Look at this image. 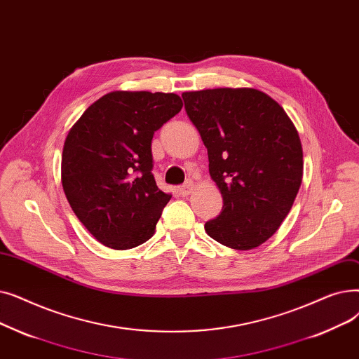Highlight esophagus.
<instances>
[{"label": "esophagus", "instance_id": "obj_1", "mask_svg": "<svg viewBox=\"0 0 359 359\" xmlns=\"http://www.w3.org/2000/svg\"><path fill=\"white\" fill-rule=\"evenodd\" d=\"M193 190H194V184H193L191 181H189V182H185L184 185L178 187V193H180V196H182V197H187V196H190V194L193 193Z\"/></svg>", "mask_w": 359, "mask_h": 359}]
</instances>
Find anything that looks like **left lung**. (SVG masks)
Returning a JSON list of instances; mask_svg holds the SVG:
<instances>
[{"label":"left lung","mask_w":359,"mask_h":359,"mask_svg":"<svg viewBox=\"0 0 359 359\" xmlns=\"http://www.w3.org/2000/svg\"><path fill=\"white\" fill-rule=\"evenodd\" d=\"M182 99L224 198L220 215L204 229L233 250L262 245L279 229L301 187L302 146L294 123L257 89L184 92Z\"/></svg>","instance_id":"8db88e82"}]
</instances>
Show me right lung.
Returning <instances> with one entry per match:
<instances>
[{
    "mask_svg": "<svg viewBox=\"0 0 359 359\" xmlns=\"http://www.w3.org/2000/svg\"><path fill=\"white\" fill-rule=\"evenodd\" d=\"M182 108L175 93H107L68 131L61 182L81 224L105 247L130 250L153 236L170 194L151 174V139Z\"/></svg>",
    "mask_w": 359,
    "mask_h": 359,
    "instance_id": "right-lung-1",
    "label": "right lung"
}]
</instances>
